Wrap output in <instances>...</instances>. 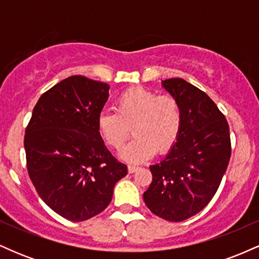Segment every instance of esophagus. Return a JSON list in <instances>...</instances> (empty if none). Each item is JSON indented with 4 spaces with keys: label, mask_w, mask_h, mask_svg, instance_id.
<instances>
[{
    "label": "esophagus",
    "mask_w": 259,
    "mask_h": 259,
    "mask_svg": "<svg viewBox=\"0 0 259 259\" xmlns=\"http://www.w3.org/2000/svg\"><path fill=\"white\" fill-rule=\"evenodd\" d=\"M138 169H139L138 165H133V164L127 165V171H129V173H135V171L138 170Z\"/></svg>",
    "instance_id": "34e87169"
}]
</instances>
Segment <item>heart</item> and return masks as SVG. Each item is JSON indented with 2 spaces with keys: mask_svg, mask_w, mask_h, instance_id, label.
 Segmentation results:
<instances>
[{
  "mask_svg": "<svg viewBox=\"0 0 259 259\" xmlns=\"http://www.w3.org/2000/svg\"><path fill=\"white\" fill-rule=\"evenodd\" d=\"M183 124L181 107L170 95H158L150 89H127L115 101V112L102 111L97 130L109 147L120 148L133 129L134 139L120 151L127 162H141L158 151L167 152L175 144Z\"/></svg>",
  "mask_w": 259,
  "mask_h": 259,
  "instance_id": "heart-1",
  "label": "heart"
}]
</instances>
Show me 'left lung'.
<instances>
[{
	"label": "left lung",
	"mask_w": 259,
	"mask_h": 259,
	"mask_svg": "<svg viewBox=\"0 0 259 259\" xmlns=\"http://www.w3.org/2000/svg\"><path fill=\"white\" fill-rule=\"evenodd\" d=\"M162 86L179 102L183 124L169 153L150 165L152 183L144 201L159 218L183 222L215 195L231 156L230 133L206 92L180 78L163 80Z\"/></svg>",
	"instance_id": "obj_1"
}]
</instances>
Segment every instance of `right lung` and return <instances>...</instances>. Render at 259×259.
<instances>
[{
  "label": "right lung",
  "instance_id": "1",
  "mask_svg": "<svg viewBox=\"0 0 259 259\" xmlns=\"http://www.w3.org/2000/svg\"><path fill=\"white\" fill-rule=\"evenodd\" d=\"M108 91L106 82L69 76L42 94L25 129L29 177L45 203L68 221L105 210L127 174L97 130Z\"/></svg>",
  "mask_w": 259,
  "mask_h": 259
}]
</instances>
